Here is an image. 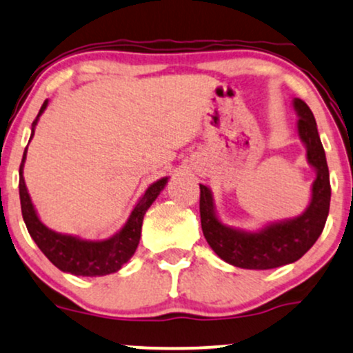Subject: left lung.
Instances as JSON below:
<instances>
[{"instance_id":"1","label":"left lung","mask_w":353,"mask_h":353,"mask_svg":"<svg viewBox=\"0 0 353 353\" xmlns=\"http://www.w3.org/2000/svg\"><path fill=\"white\" fill-rule=\"evenodd\" d=\"M295 109L300 115L298 133L307 148V161L318 171L311 203L303 215L272 223L256 233L228 228L215 215L210 190L200 185V221L205 239L218 257L234 267L267 270L292 264L310 251L324 230L331 203L327 161L311 109L301 99H295Z\"/></svg>"}]
</instances>
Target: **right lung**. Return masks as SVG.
<instances>
[{"label": "right lung", "instance_id": "right-lung-1", "mask_svg": "<svg viewBox=\"0 0 353 353\" xmlns=\"http://www.w3.org/2000/svg\"><path fill=\"white\" fill-rule=\"evenodd\" d=\"M47 102L48 101L43 102V105L40 107L37 119L47 107ZM37 119L34 120L32 125L37 123ZM32 135H30V138H32ZM24 159L26 151L19 166V197L22 218H24L26 226H28L30 238L35 241L40 251L46 254V257L53 265L73 275L99 276L117 272L137 251L141 236V223H143L146 210L150 208V205L154 202L159 192L166 185L168 177L156 181L154 184L148 187L143 197L133 208L128 221L125 223L120 233L115 234L114 238L105 241H83L73 238V236L55 233V231L48 230L46 225H42L37 213H35L32 202H30L28 189H26L24 176H22Z\"/></svg>", "mask_w": 353, "mask_h": 353}]
</instances>
